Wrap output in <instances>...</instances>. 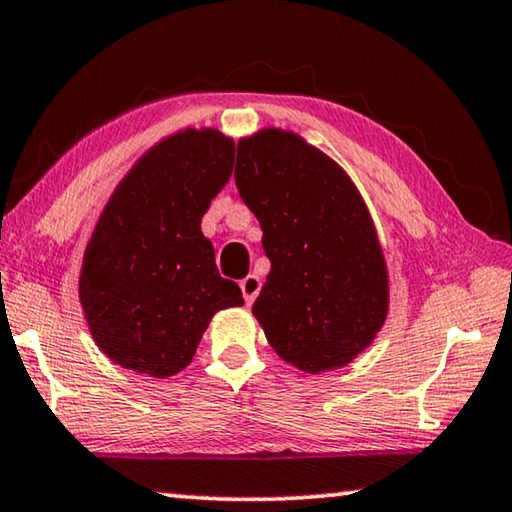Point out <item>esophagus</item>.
<instances>
[{
	"mask_svg": "<svg viewBox=\"0 0 512 512\" xmlns=\"http://www.w3.org/2000/svg\"><path fill=\"white\" fill-rule=\"evenodd\" d=\"M240 290H242V297H245L247 304H254L258 292H261V279H258V276H254V274L245 276V279L240 281Z\"/></svg>",
	"mask_w": 512,
	"mask_h": 512,
	"instance_id": "obj_1",
	"label": "esophagus"
}]
</instances>
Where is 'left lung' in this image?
<instances>
[{
	"mask_svg": "<svg viewBox=\"0 0 512 512\" xmlns=\"http://www.w3.org/2000/svg\"><path fill=\"white\" fill-rule=\"evenodd\" d=\"M236 186L272 270L251 313L286 363L329 372L372 345L388 317V265L349 174L292 131L238 140Z\"/></svg>",
	"mask_w": 512,
	"mask_h": 512,
	"instance_id": "1",
	"label": "left lung"
}]
</instances>
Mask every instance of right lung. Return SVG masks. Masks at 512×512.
<instances>
[{
	"instance_id": "1",
	"label": "right lung",
	"mask_w": 512,
	"mask_h": 512,
	"mask_svg": "<svg viewBox=\"0 0 512 512\" xmlns=\"http://www.w3.org/2000/svg\"><path fill=\"white\" fill-rule=\"evenodd\" d=\"M233 156L236 142L217 129L172 133L138 158L99 215L79 301L99 351L124 370L174 376L190 365L213 315L245 304L201 233Z\"/></svg>"
}]
</instances>
